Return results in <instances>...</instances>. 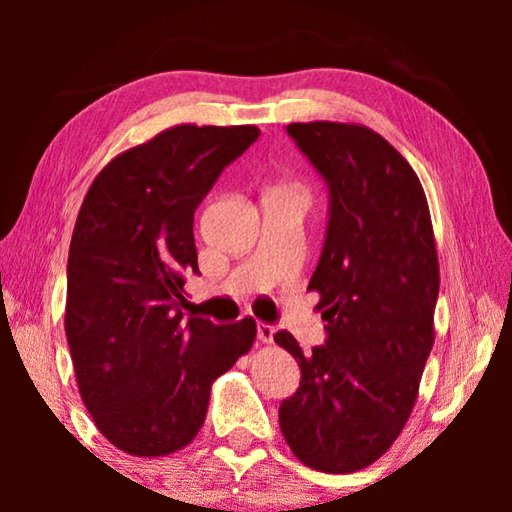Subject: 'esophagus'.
<instances>
[{"label": "esophagus", "instance_id": "esophagus-1", "mask_svg": "<svg viewBox=\"0 0 512 512\" xmlns=\"http://www.w3.org/2000/svg\"><path fill=\"white\" fill-rule=\"evenodd\" d=\"M273 334H275V327L273 325H268V323H259L257 325V339L262 341V343L271 345L273 343Z\"/></svg>", "mask_w": 512, "mask_h": 512}]
</instances>
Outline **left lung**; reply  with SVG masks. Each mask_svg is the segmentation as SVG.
I'll list each match as a JSON object with an SVG mask.
<instances>
[{
  "instance_id": "left-lung-1",
  "label": "left lung",
  "mask_w": 512,
  "mask_h": 512,
  "mask_svg": "<svg viewBox=\"0 0 512 512\" xmlns=\"http://www.w3.org/2000/svg\"><path fill=\"white\" fill-rule=\"evenodd\" d=\"M289 135L329 185L318 291L327 343L302 352L273 339L300 366V388L280 404L282 436L311 470L350 474L388 452L418 400L436 339L440 268L418 173L361 124L307 121Z\"/></svg>"
}]
</instances>
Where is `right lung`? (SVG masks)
<instances>
[{"label": "right lung", "mask_w": 512, "mask_h": 512, "mask_svg": "<svg viewBox=\"0 0 512 512\" xmlns=\"http://www.w3.org/2000/svg\"><path fill=\"white\" fill-rule=\"evenodd\" d=\"M257 126L178 124L112 158L76 216L65 334L81 400L112 445L167 456L201 431L216 377L253 348L246 316L183 318L194 212Z\"/></svg>", "instance_id": "right-lung-1"}]
</instances>
